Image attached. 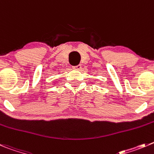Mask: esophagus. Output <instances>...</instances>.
Listing matches in <instances>:
<instances>
[{
  "mask_svg": "<svg viewBox=\"0 0 154 154\" xmlns=\"http://www.w3.org/2000/svg\"><path fill=\"white\" fill-rule=\"evenodd\" d=\"M80 68H81V65L80 64H78L77 66H74L73 67V69H74V70H80Z\"/></svg>",
  "mask_w": 154,
  "mask_h": 154,
  "instance_id": "esophagus-1",
  "label": "esophagus"
}]
</instances>
